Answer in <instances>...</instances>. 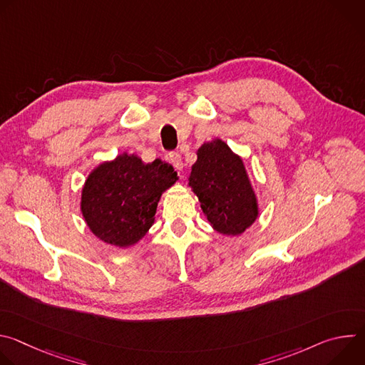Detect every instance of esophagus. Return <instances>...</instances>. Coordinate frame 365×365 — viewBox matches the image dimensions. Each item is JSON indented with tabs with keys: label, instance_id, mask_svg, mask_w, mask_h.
I'll list each match as a JSON object with an SVG mask.
<instances>
[{
	"label": "esophagus",
	"instance_id": "esophagus-1",
	"mask_svg": "<svg viewBox=\"0 0 365 365\" xmlns=\"http://www.w3.org/2000/svg\"><path fill=\"white\" fill-rule=\"evenodd\" d=\"M170 163L173 165V168H175L176 170H182V169H183V160H182V158H180V154H178V153L170 154Z\"/></svg>",
	"mask_w": 365,
	"mask_h": 365
}]
</instances>
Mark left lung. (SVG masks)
I'll return each instance as SVG.
<instances>
[{
    "mask_svg": "<svg viewBox=\"0 0 365 365\" xmlns=\"http://www.w3.org/2000/svg\"><path fill=\"white\" fill-rule=\"evenodd\" d=\"M196 155L187 186L205 218L221 235L244 234L257 221L259 206L242 158L221 138L200 144Z\"/></svg>",
    "mask_w": 365,
    "mask_h": 365,
    "instance_id": "obj_1",
    "label": "left lung"
}]
</instances>
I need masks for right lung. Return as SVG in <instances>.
<instances>
[{"mask_svg":"<svg viewBox=\"0 0 365 365\" xmlns=\"http://www.w3.org/2000/svg\"><path fill=\"white\" fill-rule=\"evenodd\" d=\"M179 180L162 160L144 163L121 153L88 175L81 193V212L89 231L102 242L128 248L154 224L162 195Z\"/></svg>","mask_w":365,"mask_h":365,"instance_id":"1","label":"right lung"}]
</instances>
